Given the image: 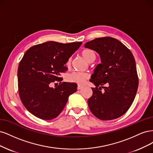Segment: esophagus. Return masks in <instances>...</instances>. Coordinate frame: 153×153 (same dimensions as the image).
Wrapping results in <instances>:
<instances>
[{
	"label": "esophagus",
	"mask_w": 153,
	"mask_h": 153,
	"mask_svg": "<svg viewBox=\"0 0 153 153\" xmlns=\"http://www.w3.org/2000/svg\"><path fill=\"white\" fill-rule=\"evenodd\" d=\"M82 86L78 85V86H77V90H81V89H82Z\"/></svg>",
	"instance_id": "1"
}]
</instances>
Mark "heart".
<instances>
[{
	"label": "heart",
	"mask_w": 153,
	"mask_h": 153,
	"mask_svg": "<svg viewBox=\"0 0 153 153\" xmlns=\"http://www.w3.org/2000/svg\"><path fill=\"white\" fill-rule=\"evenodd\" d=\"M81 55L88 62H91L95 59L96 55L94 51L91 50H85L81 53ZM71 63V58L67 62V67H69ZM89 78V74L87 72H74L68 76V81L71 82H76L79 85H82L85 81Z\"/></svg>",
	"instance_id": "b5f03b06"
}]
</instances>
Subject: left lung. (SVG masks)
<instances>
[{
    "label": "left lung",
    "mask_w": 153,
    "mask_h": 153,
    "mask_svg": "<svg viewBox=\"0 0 153 153\" xmlns=\"http://www.w3.org/2000/svg\"><path fill=\"white\" fill-rule=\"evenodd\" d=\"M85 48L96 51L101 60L90 80L96 87L91 88L88 106L98 119H116L128 110L137 93L139 79L134 55L122 42L109 37L87 42Z\"/></svg>",
    "instance_id": "obj_1"
}]
</instances>
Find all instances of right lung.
I'll use <instances>...</instances> for the list:
<instances>
[{"mask_svg":"<svg viewBox=\"0 0 153 153\" xmlns=\"http://www.w3.org/2000/svg\"><path fill=\"white\" fill-rule=\"evenodd\" d=\"M81 44L48 41L31 47L24 54L18 70V91L23 105L31 114L44 120L60 114L77 85L66 82L55 88L51 85L62 80L59 75L67 70V60Z\"/></svg>","mask_w":153,"mask_h":153,"instance_id":"right-lung-1","label":"right lung"}]
</instances>
